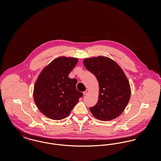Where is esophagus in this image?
<instances>
[{"label":"esophagus","instance_id":"34e87169","mask_svg":"<svg viewBox=\"0 0 161 161\" xmlns=\"http://www.w3.org/2000/svg\"><path fill=\"white\" fill-rule=\"evenodd\" d=\"M89 93V89H86V91H84V92H83V94H84V95H87Z\"/></svg>","mask_w":161,"mask_h":161}]
</instances>
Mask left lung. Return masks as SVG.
Wrapping results in <instances>:
<instances>
[{
  "mask_svg": "<svg viewBox=\"0 0 161 161\" xmlns=\"http://www.w3.org/2000/svg\"><path fill=\"white\" fill-rule=\"evenodd\" d=\"M83 64L99 84L98 102L90 107L92 115L104 121L118 117L127 107L131 95L129 81L123 69L114 60L104 56L86 58Z\"/></svg>",
  "mask_w": 161,
  "mask_h": 161,
  "instance_id": "obj_1",
  "label": "left lung"
}]
</instances>
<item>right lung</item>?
I'll return each instance as SVG.
<instances>
[{
    "mask_svg": "<svg viewBox=\"0 0 161 161\" xmlns=\"http://www.w3.org/2000/svg\"><path fill=\"white\" fill-rule=\"evenodd\" d=\"M78 61L77 58L58 57L39 74L33 97L38 110L46 117L54 120L66 118L83 97L77 90V79L68 77Z\"/></svg>",
    "mask_w": 161,
    "mask_h": 161,
    "instance_id": "add662e5",
    "label": "right lung"
}]
</instances>
